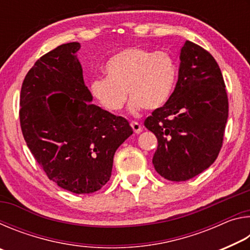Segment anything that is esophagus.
<instances>
[{
  "label": "esophagus",
  "instance_id": "obj_1",
  "mask_svg": "<svg viewBox=\"0 0 250 250\" xmlns=\"http://www.w3.org/2000/svg\"><path fill=\"white\" fill-rule=\"evenodd\" d=\"M131 126H132L134 133H137V134L140 133L142 131V125L140 124H138V122H135V121L131 122Z\"/></svg>",
  "mask_w": 250,
  "mask_h": 250
}]
</instances>
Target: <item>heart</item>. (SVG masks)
<instances>
[{
	"label": "heart",
	"instance_id": "heart-1",
	"mask_svg": "<svg viewBox=\"0 0 250 250\" xmlns=\"http://www.w3.org/2000/svg\"><path fill=\"white\" fill-rule=\"evenodd\" d=\"M104 73L105 77L91 80L89 91L96 103L110 112L124 107L128 94L133 111L162 108L172 97L177 80V66L170 54L142 47L113 55L105 62Z\"/></svg>",
	"mask_w": 250,
	"mask_h": 250
}]
</instances>
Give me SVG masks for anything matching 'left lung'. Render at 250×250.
Here are the masks:
<instances>
[{
	"label": "left lung",
	"instance_id": "8db88e82",
	"mask_svg": "<svg viewBox=\"0 0 250 250\" xmlns=\"http://www.w3.org/2000/svg\"><path fill=\"white\" fill-rule=\"evenodd\" d=\"M180 59L172 97L145 121L158 139L155 171L174 182L192 179L214 163L228 118L225 83L215 58L186 41Z\"/></svg>",
	"mask_w": 250,
	"mask_h": 250
}]
</instances>
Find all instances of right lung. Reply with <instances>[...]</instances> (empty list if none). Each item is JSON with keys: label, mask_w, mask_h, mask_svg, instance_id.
Masks as SVG:
<instances>
[{"label": "right lung", "mask_w": 250, "mask_h": 250, "mask_svg": "<svg viewBox=\"0 0 250 250\" xmlns=\"http://www.w3.org/2000/svg\"><path fill=\"white\" fill-rule=\"evenodd\" d=\"M79 48L77 42L62 44L29 69L21 89L20 122L48 179L69 192L89 194L109 181L113 155L133 131L125 118L90 103Z\"/></svg>", "instance_id": "add662e5"}]
</instances>
